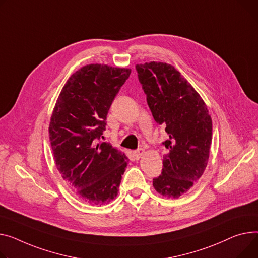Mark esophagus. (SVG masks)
Listing matches in <instances>:
<instances>
[{
    "mask_svg": "<svg viewBox=\"0 0 258 258\" xmlns=\"http://www.w3.org/2000/svg\"><path fill=\"white\" fill-rule=\"evenodd\" d=\"M143 153H144V149H142V148L137 149V150H135V151L133 152V154H134V157H135L136 160H139V159L143 156Z\"/></svg>",
    "mask_w": 258,
    "mask_h": 258,
    "instance_id": "obj_1",
    "label": "esophagus"
}]
</instances>
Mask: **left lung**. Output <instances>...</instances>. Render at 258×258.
<instances>
[{
	"instance_id": "obj_1",
	"label": "left lung",
	"mask_w": 258,
	"mask_h": 258,
	"mask_svg": "<svg viewBox=\"0 0 258 258\" xmlns=\"http://www.w3.org/2000/svg\"><path fill=\"white\" fill-rule=\"evenodd\" d=\"M139 82L156 122L169 139L162 173L153 178L156 191L168 198L186 193L208 166L213 137L205 102L174 66L163 62L137 64Z\"/></svg>"
}]
</instances>
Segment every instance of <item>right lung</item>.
<instances>
[{
    "label": "right lung",
    "mask_w": 258,
    "mask_h": 258,
    "mask_svg": "<svg viewBox=\"0 0 258 258\" xmlns=\"http://www.w3.org/2000/svg\"><path fill=\"white\" fill-rule=\"evenodd\" d=\"M131 75L130 68L83 66L67 80L49 122V140L63 179L86 202L113 200L127 165L124 153L100 142L112 102Z\"/></svg>",
    "instance_id": "add662e5"
}]
</instances>
